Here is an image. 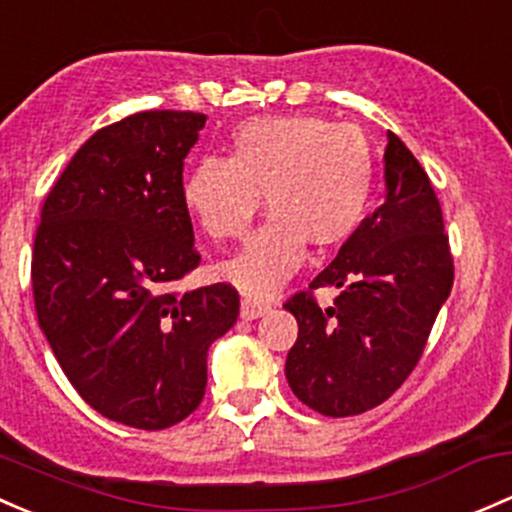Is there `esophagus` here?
Masks as SVG:
<instances>
[{"label":"esophagus","mask_w":512,"mask_h":512,"mask_svg":"<svg viewBox=\"0 0 512 512\" xmlns=\"http://www.w3.org/2000/svg\"><path fill=\"white\" fill-rule=\"evenodd\" d=\"M270 311V301L255 299V297H242L240 301V316L242 319H257V316Z\"/></svg>","instance_id":"1"}]
</instances>
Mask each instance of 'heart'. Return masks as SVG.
I'll use <instances>...</instances> for the list:
<instances>
[{
    "instance_id": "b5f03b06",
    "label": "heart",
    "mask_w": 512,
    "mask_h": 512,
    "mask_svg": "<svg viewBox=\"0 0 512 512\" xmlns=\"http://www.w3.org/2000/svg\"><path fill=\"white\" fill-rule=\"evenodd\" d=\"M373 149L363 129L316 115L255 117L235 129L228 157L198 161L184 203L211 240H238L260 211L270 218L218 274L267 297L304 262L306 245H338L355 233L373 193Z\"/></svg>"
}]
</instances>
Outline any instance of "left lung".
<instances>
[{
  "label": "left lung",
  "instance_id": "8db88e82",
  "mask_svg": "<svg viewBox=\"0 0 512 512\" xmlns=\"http://www.w3.org/2000/svg\"><path fill=\"white\" fill-rule=\"evenodd\" d=\"M385 181L383 206L309 289L284 301L299 324L284 368L289 387L326 417L373 410L410 378L454 284L439 198L395 132H387ZM319 288L337 292L328 307L315 299Z\"/></svg>",
  "mask_w": 512,
  "mask_h": 512
}]
</instances>
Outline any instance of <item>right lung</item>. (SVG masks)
I'll return each mask as SVG.
<instances>
[{"label": "right lung", "instance_id": "right-lung-1", "mask_svg": "<svg viewBox=\"0 0 512 512\" xmlns=\"http://www.w3.org/2000/svg\"><path fill=\"white\" fill-rule=\"evenodd\" d=\"M201 112L147 110L98 129L41 208L31 252L36 316L78 395L112 422L174 427L206 395V355L233 328V284L179 292L201 262L184 159Z\"/></svg>", "mask_w": 512, "mask_h": 512}]
</instances>
